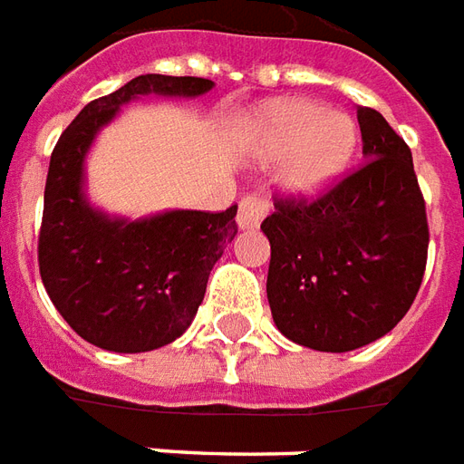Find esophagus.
Returning <instances> with one entry per match:
<instances>
[{
  "mask_svg": "<svg viewBox=\"0 0 464 464\" xmlns=\"http://www.w3.org/2000/svg\"><path fill=\"white\" fill-rule=\"evenodd\" d=\"M269 202L265 197L249 195L239 202V212H237V227L239 229H257L259 222L265 219L267 215Z\"/></svg>",
  "mask_w": 464,
  "mask_h": 464,
  "instance_id": "obj_1",
  "label": "esophagus"
}]
</instances>
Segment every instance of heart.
Listing matches in <instances>:
<instances>
[{
	"label": "heart",
	"instance_id": "obj_1",
	"mask_svg": "<svg viewBox=\"0 0 464 464\" xmlns=\"http://www.w3.org/2000/svg\"><path fill=\"white\" fill-rule=\"evenodd\" d=\"M245 134L262 157H281L277 182L285 195H324L353 162L357 124L344 111L314 100H275L249 114Z\"/></svg>",
	"mask_w": 464,
	"mask_h": 464
}]
</instances>
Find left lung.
I'll use <instances>...</instances> for the list:
<instances>
[{
	"mask_svg": "<svg viewBox=\"0 0 464 464\" xmlns=\"http://www.w3.org/2000/svg\"><path fill=\"white\" fill-rule=\"evenodd\" d=\"M367 162L317 202L279 199L267 300L277 330L317 353H350L395 327L427 262L425 199L412 152L380 111L357 107Z\"/></svg>",
	"mask_w": 464,
	"mask_h": 464,
	"instance_id": "1",
	"label": "left lung"
}]
</instances>
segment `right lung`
<instances>
[{
  "label": "right lung",
  "mask_w": 464,
  "mask_h": 464,
  "mask_svg": "<svg viewBox=\"0 0 464 464\" xmlns=\"http://www.w3.org/2000/svg\"><path fill=\"white\" fill-rule=\"evenodd\" d=\"M202 77L142 74L90 102L59 137L44 187L39 275L72 330L110 353H150L174 343L205 300L207 279L237 235V205L225 212L164 209L110 215L87 197V154L97 134L140 97L195 100Z\"/></svg>",
  "instance_id": "add662e5"
}]
</instances>
